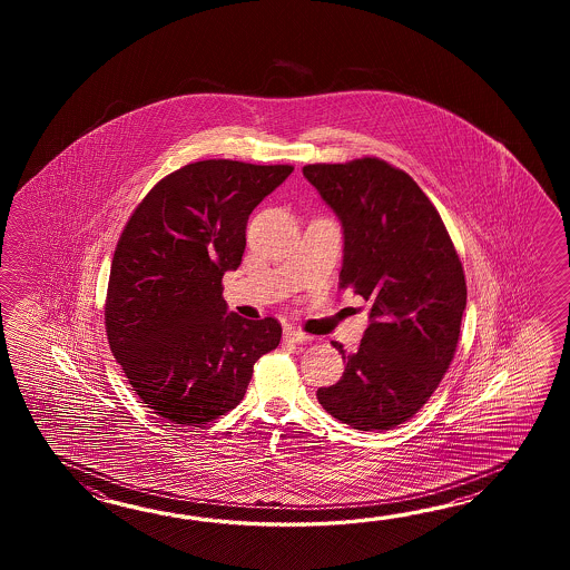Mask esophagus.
<instances>
[{
    "label": "esophagus",
    "instance_id": "obj_1",
    "mask_svg": "<svg viewBox=\"0 0 570 570\" xmlns=\"http://www.w3.org/2000/svg\"><path fill=\"white\" fill-rule=\"evenodd\" d=\"M283 338H285V342H295V344H305V342L312 340L305 332L297 330V327H287L285 334H283Z\"/></svg>",
    "mask_w": 570,
    "mask_h": 570
}]
</instances>
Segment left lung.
I'll list each match as a JSON object with an SVG mask.
<instances>
[{"instance_id": "1", "label": "left lung", "mask_w": 570, "mask_h": 570, "mask_svg": "<svg viewBox=\"0 0 570 570\" xmlns=\"http://www.w3.org/2000/svg\"><path fill=\"white\" fill-rule=\"evenodd\" d=\"M303 177L342 222L340 287L371 302L361 346L336 385L317 389L332 417L391 430L432 397L454 358L466 281L436 207L405 170L376 157L305 165Z\"/></svg>"}]
</instances>
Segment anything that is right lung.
I'll list each match as a JSON object with an SVG mask.
<instances>
[{"instance_id":"add662e5","label":"right lung","mask_w":570,"mask_h":570,"mask_svg":"<svg viewBox=\"0 0 570 570\" xmlns=\"http://www.w3.org/2000/svg\"><path fill=\"white\" fill-rule=\"evenodd\" d=\"M291 165L209 158L170 173L121 230L106 332L134 393L175 424H207L243 401L281 342L275 317L228 312L222 277L243 263L248 216Z\"/></svg>"}]
</instances>
